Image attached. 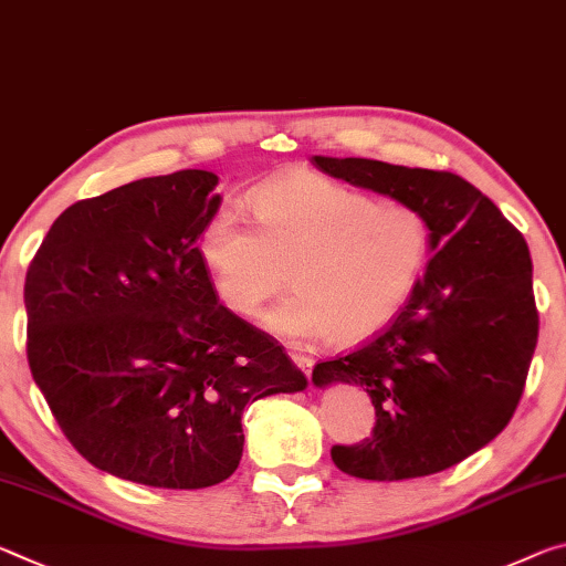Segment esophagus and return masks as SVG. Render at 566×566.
<instances>
[{
    "label": "esophagus",
    "mask_w": 566,
    "mask_h": 566,
    "mask_svg": "<svg viewBox=\"0 0 566 566\" xmlns=\"http://www.w3.org/2000/svg\"><path fill=\"white\" fill-rule=\"evenodd\" d=\"M291 358L295 360V366H298L305 376H311V370H313V366H316V360H313L311 356H305V354H291Z\"/></svg>",
    "instance_id": "34e87169"
}]
</instances>
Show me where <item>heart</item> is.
I'll use <instances>...</instances> for the list:
<instances>
[{
	"label": "heart",
	"mask_w": 566,
	"mask_h": 566,
	"mask_svg": "<svg viewBox=\"0 0 566 566\" xmlns=\"http://www.w3.org/2000/svg\"><path fill=\"white\" fill-rule=\"evenodd\" d=\"M248 206L255 223L235 206L212 210L198 255L243 318L285 289L291 268L295 291L265 313L283 338L358 344L403 311L429 265L431 220L413 202L298 170L258 185Z\"/></svg>",
	"instance_id": "obj_1"
}]
</instances>
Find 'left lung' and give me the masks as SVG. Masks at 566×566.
<instances>
[{
  "label": "left lung",
  "mask_w": 566,
  "mask_h": 566,
  "mask_svg": "<svg viewBox=\"0 0 566 566\" xmlns=\"http://www.w3.org/2000/svg\"><path fill=\"white\" fill-rule=\"evenodd\" d=\"M331 178L413 202L433 255L403 311L364 346L323 360L313 381L364 386L370 437L331 449L344 474L429 476L486 447L512 421L539 336L524 235L484 192L447 170L366 157H313Z\"/></svg>",
  "instance_id": "1"
}]
</instances>
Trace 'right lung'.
<instances>
[{
  "label": "right lung",
  "instance_id": "add662e5",
  "mask_svg": "<svg viewBox=\"0 0 566 566\" xmlns=\"http://www.w3.org/2000/svg\"><path fill=\"white\" fill-rule=\"evenodd\" d=\"M218 182L178 170L77 200L27 268V360L54 421L92 467L145 486L226 481L245 406L308 386L200 261Z\"/></svg>",
  "mask_w": 566,
  "mask_h": 566
}]
</instances>
